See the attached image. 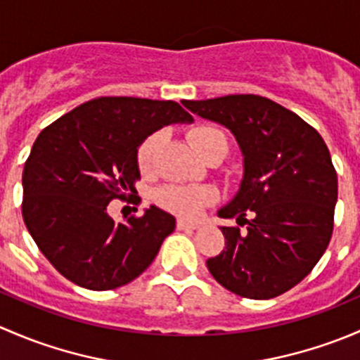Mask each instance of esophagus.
Segmentation results:
<instances>
[{"mask_svg":"<svg viewBox=\"0 0 360 360\" xmlns=\"http://www.w3.org/2000/svg\"><path fill=\"white\" fill-rule=\"evenodd\" d=\"M198 226H200V223H198V221L177 219V228H179V230H186V228H190V230H197Z\"/></svg>","mask_w":360,"mask_h":360,"instance_id":"obj_1","label":"esophagus"}]
</instances>
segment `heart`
Listing matches in <instances>:
<instances>
[{
	"label": "heart",
	"instance_id": "obj_1",
	"mask_svg": "<svg viewBox=\"0 0 360 360\" xmlns=\"http://www.w3.org/2000/svg\"><path fill=\"white\" fill-rule=\"evenodd\" d=\"M219 136H223V134L219 130L212 129V127H195L193 130L188 132L190 144L198 155ZM160 144H162V139H160L158 134H153V136L144 139V143L141 144L139 151H137V162H139L143 172H150L155 167L158 158ZM216 198V190L209 186H165L158 190L157 193V202L163 209L183 217L198 216L203 210V207L212 203Z\"/></svg>",
	"mask_w": 360,
	"mask_h": 360
}]
</instances>
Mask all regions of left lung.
<instances>
[{
  "instance_id": "8db88e82",
  "label": "left lung",
  "mask_w": 360,
  "mask_h": 360,
  "mask_svg": "<svg viewBox=\"0 0 360 360\" xmlns=\"http://www.w3.org/2000/svg\"><path fill=\"white\" fill-rule=\"evenodd\" d=\"M195 115L226 127L244 157L237 195L217 216L224 249L209 257L210 275L228 291L270 300L300 284L328 249L338 177L321 134L281 104L254 96L183 101ZM249 212L252 220H245Z\"/></svg>"
}]
</instances>
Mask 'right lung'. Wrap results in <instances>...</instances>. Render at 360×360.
Instances as JSON below:
<instances>
[{
  "instance_id": "obj_1",
  "label": "right lung",
  "mask_w": 360,
  "mask_h": 360,
  "mask_svg": "<svg viewBox=\"0 0 360 360\" xmlns=\"http://www.w3.org/2000/svg\"><path fill=\"white\" fill-rule=\"evenodd\" d=\"M193 116L174 101L92 99L43 129L22 172V217L43 256L79 288L108 291L139 277L176 228L151 205L115 223L108 203L137 193V150L148 136Z\"/></svg>"
}]
</instances>
